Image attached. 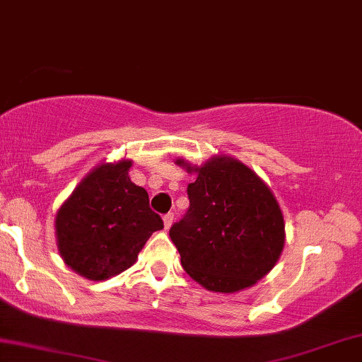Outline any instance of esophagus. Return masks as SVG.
<instances>
[{
    "label": "esophagus",
    "instance_id": "esophagus-1",
    "mask_svg": "<svg viewBox=\"0 0 362 362\" xmlns=\"http://www.w3.org/2000/svg\"><path fill=\"white\" fill-rule=\"evenodd\" d=\"M163 224H165V230H170V226L173 224V214L172 213L163 216Z\"/></svg>",
    "mask_w": 362,
    "mask_h": 362
}]
</instances>
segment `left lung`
<instances>
[{
  "instance_id": "8db88e82",
  "label": "left lung",
  "mask_w": 362,
  "mask_h": 362,
  "mask_svg": "<svg viewBox=\"0 0 362 362\" xmlns=\"http://www.w3.org/2000/svg\"><path fill=\"white\" fill-rule=\"evenodd\" d=\"M175 163L195 175L189 211L170 228L182 267L213 293L252 288L272 271L286 242L271 187L233 156L216 155L201 167L182 158Z\"/></svg>"
}]
</instances>
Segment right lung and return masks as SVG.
I'll return each instance as SVG.
<instances>
[{"instance_id": "obj_1", "label": "right lung", "mask_w": 362, "mask_h": 362, "mask_svg": "<svg viewBox=\"0 0 362 362\" xmlns=\"http://www.w3.org/2000/svg\"><path fill=\"white\" fill-rule=\"evenodd\" d=\"M131 167L129 158L97 165L57 209L61 259L90 281L110 279L131 267L149 236L163 228L146 190L131 182Z\"/></svg>"}]
</instances>
